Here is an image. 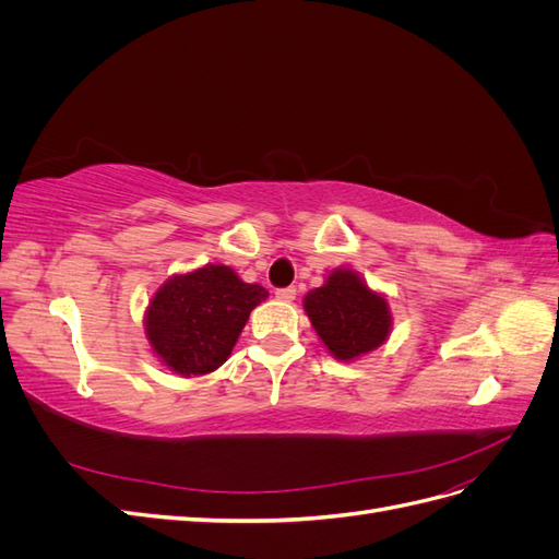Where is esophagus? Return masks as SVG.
Segmentation results:
<instances>
[{
	"mask_svg": "<svg viewBox=\"0 0 559 559\" xmlns=\"http://www.w3.org/2000/svg\"><path fill=\"white\" fill-rule=\"evenodd\" d=\"M275 298L282 300V302H292L296 298V289H294V286H286V289H277Z\"/></svg>",
	"mask_w": 559,
	"mask_h": 559,
	"instance_id": "esophagus-1",
	"label": "esophagus"
}]
</instances>
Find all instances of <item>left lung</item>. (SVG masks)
Instances as JSON below:
<instances>
[{"label": "left lung", "mask_w": 559, "mask_h": 559, "mask_svg": "<svg viewBox=\"0 0 559 559\" xmlns=\"http://www.w3.org/2000/svg\"><path fill=\"white\" fill-rule=\"evenodd\" d=\"M321 345L337 361H357L389 341L394 326L389 298L352 267H335L302 298Z\"/></svg>", "instance_id": "1"}]
</instances>
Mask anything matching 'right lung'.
Segmentation results:
<instances>
[{
	"mask_svg": "<svg viewBox=\"0 0 559 559\" xmlns=\"http://www.w3.org/2000/svg\"><path fill=\"white\" fill-rule=\"evenodd\" d=\"M265 298L261 284L242 282L224 263L167 277L144 310L148 347L179 378L207 376L226 364L251 310Z\"/></svg>",
	"mask_w": 559,
	"mask_h": 559,
	"instance_id": "1",
	"label": "right lung"
}]
</instances>
